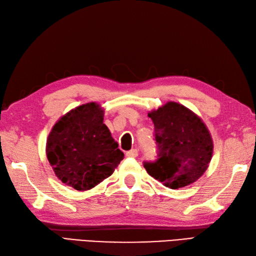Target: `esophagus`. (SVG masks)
<instances>
[{
	"mask_svg": "<svg viewBox=\"0 0 256 256\" xmlns=\"http://www.w3.org/2000/svg\"><path fill=\"white\" fill-rule=\"evenodd\" d=\"M126 155L128 158H136L138 156V151H136V148H132V150H130V151H128L126 153Z\"/></svg>",
	"mask_w": 256,
	"mask_h": 256,
	"instance_id": "1",
	"label": "esophagus"
}]
</instances>
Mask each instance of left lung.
<instances>
[{
	"label": "left lung",
	"mask_w": 256,
	"mask_h": 256,
	"mask_svg": "<svg viewBox=\"0 0 256 256\" xmlns=\"http://www.w3.org/2000/svg\"><path fill=\"white\" fill-rule=\"evenodd\" d=\"M148 115L158 150L156 160L144 162L148 175L170 189L196 182L208 170L214 148L203 120L176 102H167Z\"/></svg>",
	"instance_id": "1"
}]
</instances>
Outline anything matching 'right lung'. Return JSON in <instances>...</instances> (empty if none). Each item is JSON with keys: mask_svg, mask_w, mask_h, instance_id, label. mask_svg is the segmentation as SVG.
I'll list each match as a JSON object with an SVG mask.
<instances>
[{"mask_svg": "<svg viewBox=\"0 0 256 256\" xmlns=\"http://www.w3.org/2000/svg\"><path fill=\"white\" fill-rule=\"evenodd\" d=\"M103 117L98 104L80 105L60 117L48 136L46 156L56 177L78 191L102 182L124 158Z\"/></svg>", "mask_w": 256, "mask_h": 256, "instance_id": "obj_1", "label": "right lung"}]
</instances>
